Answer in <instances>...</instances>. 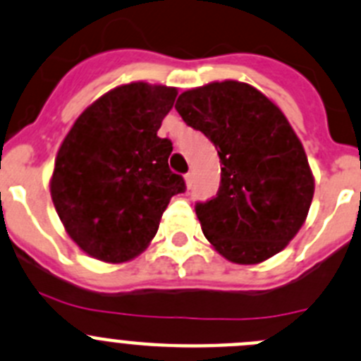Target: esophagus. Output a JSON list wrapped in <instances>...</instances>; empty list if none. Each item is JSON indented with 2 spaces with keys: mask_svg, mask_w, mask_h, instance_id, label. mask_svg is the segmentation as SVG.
<instances>
[{
  "mask_svg": "<svg viewBox=\"0 0 361 361\" xmlns=\"http://www.w3.org/2000/svg\"><path fill=\"white\" fill-rule=\"evenodd\" d=\"M185 183H187V188H190L192 183H194V174L192 173L185 174Z\"/></svg>",
  "mask_w": 361,
  "mask_h": 361,
  "instance_id": "esophagus-1",
  "label": "esophagus"
}]
</instances>
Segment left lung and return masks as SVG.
Returning <instances> with one entry per match:
<instances>
[{
	"label": "left lung",
	"mask_w": 361,
	"mask_h": 361,
	"mask_svg": "<svg viewBox=\"0 0 361 361\" xmlns=\"http://www.w3.org/2000/svg\"><path fill=\"white\" fill-rule=\"evenodd\" d=\"M181 119L214 142L217 196L196 203L201 230L235 264H260L302 226L313 176L302 144L281 110L247 83L215 82L180 94Z\"/></svg>",
	"instance_id": "obj_1"
}]
</instances>
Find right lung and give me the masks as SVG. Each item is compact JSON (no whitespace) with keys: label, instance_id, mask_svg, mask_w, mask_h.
Returning a JSON list of instances; mask_svg holds the SVG:
<instances>
[{"label":"right lung","instance_id":"1","mask_svg":"<svg viewBox=\"0 0 361 361\" xmlns=\"http://www.w3.org/2000/svg\"><path fill=\"white\" fill-rule=\"evenodd\" d=\"M173 87L128 83L94 101L63 139L51 200L66 231L87 255L121 264L157 235L185 180L169 169L173 142L157 131L173 109Z\"/></svg>","mask_w":361,"mask_h":361}]
</instances>
